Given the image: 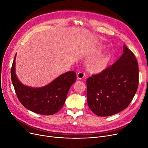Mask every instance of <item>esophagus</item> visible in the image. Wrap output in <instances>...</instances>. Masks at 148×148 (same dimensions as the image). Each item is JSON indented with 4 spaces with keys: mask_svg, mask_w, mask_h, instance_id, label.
Returning a JSON list of instances; mask_svg holds the SVG:
<instances>
[{
    "mask_svg": "<svg viewBox=\"0 0 148 148\" xmlns=\"http://www.w3.org/2000/svg\"><path fill=\"white\" fill-rule=\"evenodd\" d=\"M85 73H82V72H79V73H77V78H78L79 79H83V78L85 77Z\"/></svg>",
    "mask_w": 148,
    "mask_h": 148,
    "instance_id": "1",
    "label": "esophagus"
}]
</instances>
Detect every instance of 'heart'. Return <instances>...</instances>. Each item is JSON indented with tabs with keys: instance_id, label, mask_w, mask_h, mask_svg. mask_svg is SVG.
<instances>
[{
	"instance_id": "b5f03b06",
	"label": "heart",
	"mask_w": 148,
	"mask_h": 148,
	"mask_svg": "<svg viewBox=\"0 0 148 148\" xmlns=\"http://www.w3.org/2000/svg\"><path fill=\"white\" fill-rule=\"evenodd\" d=\"M109 57L106 56H103L98 59L93 64H92L91 69L95 72H101V71L104 70L108 64Z\"/></svg>"
}]
</instances>
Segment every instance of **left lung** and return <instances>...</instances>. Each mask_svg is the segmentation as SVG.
Here are the masks:
<instances>
[{
  "label": "left lung",
  "mask_w": 148,
  "mask_h": 148,
  "mask_svg": "<svg viewBox=\"0 0 148 148\" xmlns=\"http://www.w3.org/2000/svg\"><path fill=\"white\" fill-rule=\"evenodd\" d=\"M138 63L125 45L117 61L86 80L87 102L96 115L108 116L126 108L138 86Z\"/></svg>",
  "instance_id": "obj_1"
}]
</instances>
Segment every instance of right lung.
<instances>
[{"label": "right lung", "mask_w": 148, "mask_h": 148, "mask_svg": "<svg viewBox=\"0 0 148 148\" xmlns=\"http://www.w3.org/2000/svg\"><path fill=\"white\" fill-rule=\"evenodd\" d=\"M11 69V77L19 102L28 110L43 115H52L61 109L66 99L68 91L76 81L74 71H69L60 75L51 84L34 88L24 86L15 74V58Z\"/></svg>", "instance_id": "obj_1"}]
</instances>
